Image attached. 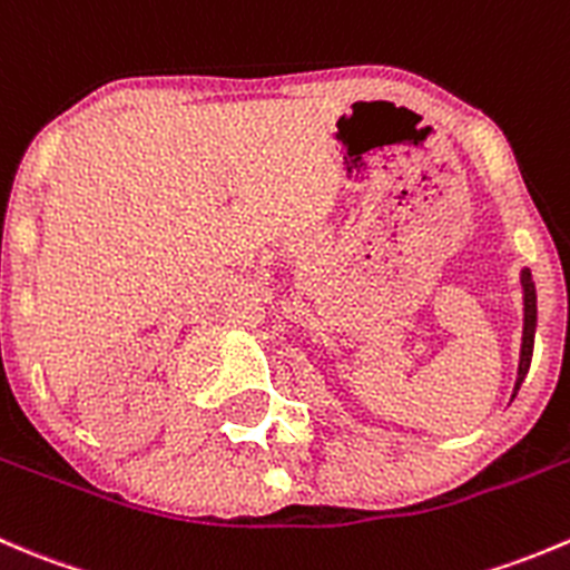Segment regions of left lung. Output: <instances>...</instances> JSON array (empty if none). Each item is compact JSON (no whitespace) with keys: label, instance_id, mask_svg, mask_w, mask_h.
<instances>
[{"label":"left lung","instance_id":"left-lung-1","mask_svg":"<svg viewBox=\"0 0 570 570\" xmlns=\"http://www.w3.org/2000/svg\"><path fill=\"white\" fill-rule=\"evenodd\" d=\"M521 287H523V337H521V360H518V380H515V391L521 387L523 376H527L529 363H532V346H534V326H538V293H534V283H532V272L523 268L521 272Z\"/></svg>","mask_w":570,"mask_h":570}]
</instances>
